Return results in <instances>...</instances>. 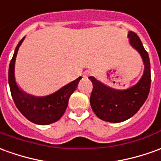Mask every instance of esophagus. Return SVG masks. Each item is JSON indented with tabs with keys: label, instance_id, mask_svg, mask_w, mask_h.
Instances as JSON below:
<instances>
[{
	"label": "esophagus",
	"instance_id": "esophagus-1",
	"mask_svg": "<svg viewBox=\"0 0 161 161\" xmlns=\"http://www.w3.org/2000/svg\"><path fill=\"white\" fill-rule=\"evenodd\" d=\"M90 75H91V71H90V70H85V71L83 73V76H84V77H89Z\"/></svg>",
	"mask_w": 161,
	"mask_h": 161
}]
</instances>
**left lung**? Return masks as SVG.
Returning a JSON list of instances; mask_svg holds the SVG:
<instances>
[{"instance_id": "1", "label": "left lung", "mask_w": 161, "mask_h": 161, "mask_svg": "<svg viewBox=\"0 0 161 161\" xmlns=\"http://www.w3.org/2000/svg\"><path fill=\"white\" fill-rule=\"evenodd\" d=\"M129 42L136 49L144 63V72L136 84L125 90L112 88L94 77H89L93 89L90 103L93 112L100 119L119 123L138 112L147 100L151 86V68L148 54L137 34L129 31Z\"/></svg>"}]
</instances>
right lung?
<instances>
[{"label":"right lung","mask_w":161,"mask_h":161,"mask_svg":"<svg viewBox=\"0 0 161 161\" xmlns=\"http://www.w3.org/2000/svg\"><path fill=\"white\" fill-rule=\"evenodd\" d=\"M23 37L15 48L8 69V84L14 104L27 119L37 125H46L61 119L64 115L70 95L77 89L82 77L70 82L50 95L36 97L30 95L18 86L14 77V64L18 49L24 40Z\"/></svg>","instance_id":"right-lung-1"}]
</instances>
